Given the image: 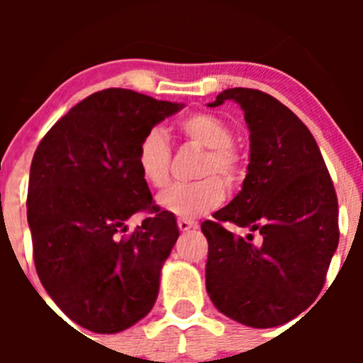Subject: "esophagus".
I'll list each match as a JSON object with an SVG mask.
<instances>
[{
  "mask_svg": "<svg viewBox=\"0 0 363 363\" xmlns=\"http://www.w3.org/2000/svg\"><path fill=\"white\" fill-rule=\"evenodd\" d=\"M177 226H179V230H181V232H188V230L196 228V226H199V223L191 221V219L179 218V219H177Z\"/></svg>",
  "mask_w": 363,
  "mask_h": 363,
  "instance_id": "obj_1",
  "label": "esophagus"
}]
</instances>
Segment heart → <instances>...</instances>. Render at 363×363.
<instances>
[{"mask_svg": "<svg viewBox=\"0 0 363 363\" xmlns=\"http://www.w3.org/2000/svg\"><path fill=\"white\" fill-rule=\"evenodd\" d=\"M179 131L191 144L205 149L196 175L200 181L175 184L158 196L161 208L181 218H199L218 207L225 199V186L235 184L242 177V158L232 145L233 131L214 113H191L179 124ZM170 145L160 128L144 135L137 147V167L142 179L152 188H164L170 181ZM214 173L220 177L216 178Z\"/></svg>", "mask_w": 363, "mask_h": 363, "instance_id": "1", "label": "heart"}]
</instances>
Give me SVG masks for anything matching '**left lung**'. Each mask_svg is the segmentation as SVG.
I'll use <instances>...</instances> for the list:
<instances>
[{
  "label": "left lung",
  "mask_w": 363,
  "mask_h": 363,
  "mask_svg": "<svg viewBox=\"0 0 363 363\" xmlns=\"http://www.w3.org/2000/svg\"><path fill=\"white\" fill-rule=\"evenodd\" d=\"M235 101L250 130V164L239 195L203 221L205 286L219 313L255 328L288 323L320 295L339 244L337 195L316 140L279 100L233 87L208 107ZM259 231L242 240L222 223Z\"/></svg>",
  "instance_id": "left-lung-1"
}]
</instances>
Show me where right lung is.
<instances>
[{"mask_svg":"<svg viewBox=\"0 0 363 363\" xmlns=\"http://www.w3.org/2000/svg\"><path fill=\"white\" fill-rule=\"evenodd\" d=\"M182 107L131 89L98 91L36 147L28 186L36 272L56 306L87 330L117 334L155 306L179 228L172 212L152 203L137 147ZM140 210L152 216L124 236Z\"/></svg>","mask_w":363,"mask_h":363,"instance_id":"1","label":"right lung"}]
</instances>
